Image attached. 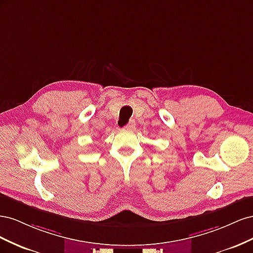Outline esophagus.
Wrapping results in <instances>:
<instances>
[{
    "mask_svg": "<svg viewBox=\"0 0 253 253\" xmlns=\"http://www.w3.org/2000/svg\"><path fill=\"white\" fill-rule=\"evenodd\" d=\"M135 126H136L135 121H134V120H131V121H129L128 124L125 126V128H126V129H133V128L135 127Z\"/></svg>",
    "mask_w": 253,
    "mask_h": 253,
    "instance_id": "obj_1",
    "label": "esophagus"
}]
</instances>
